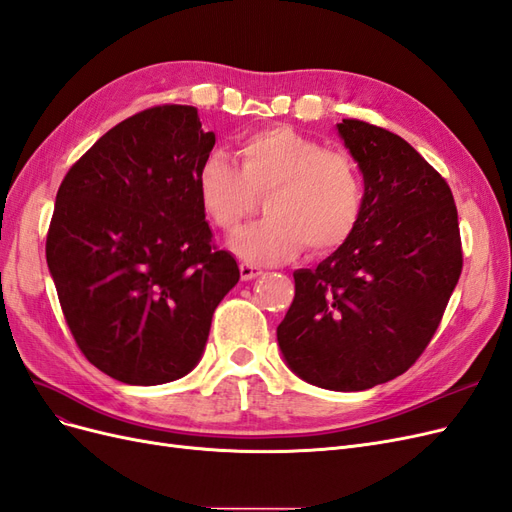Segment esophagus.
<instances>
[{"label":"esophagus","mask_w":512,"mask_h":512,"mask_svg":"<svg viewBox=\"0 0 512 512\" xmlns=\"http://www.w3.org/2000/svg\"><path fill=\"white\" fill-rule=\"evenodd\" d=\"M239 275H241V279H243V281H250V279L260 277V275H262V269L254 267V264L243 262V264H239Z\"/></svg>","instance_id":"34e87169"}]
</instances>
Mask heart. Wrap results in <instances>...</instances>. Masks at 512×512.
I'll list each match as a JSON object with an SVG mask.
<instances>
[{
	"label": "heart",
	"instance_id": "1",
	"mask_svg": "<svg viewBox=\"0 0 512 512\" xmlns=\"http://www.w3.org/2000/svg\"><path fill=\"white\" fill-rule=\"evenodd\" d=\"M241 169L214 150L197 169L205 216L235 233L267 197V218L233 237V252L252 264H277L301 252L328 254L345 245L362 220L364 182L354 158L326 150L292 127H271L239 139Z\"/></svg>",
	"mask_w": 512,
	"mask_h": 512
}]
</instances>
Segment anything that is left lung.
I'll return each mask as SVG.
<instances>
[{
    "instance_id": "8db88e82",
    "label": "left lung",
    "mask_w": 512,
    "mask_h": 512,
    "mask_svg": "<svg viewBox=\"0 0 512 512\" xmlns=\"http://www.w3.org/2000/svg\"><path fill=\"white\" fill-rule=\"evenodd\" d=\"M337 129L364 178L362 220L315 269L294 271L277 343L303 381L360 392L428 347L462 273V239L449 184L409 142L356 118Z\"/></svg>"
}]
</instances>
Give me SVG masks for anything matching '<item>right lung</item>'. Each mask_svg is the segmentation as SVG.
<instances>
[{"label":"right lung","mask_w":512,"mask_h":512,"mask_svg":"<svg viewBox=\"0 0 512 512\" xmlns=\"http://www.w3.org/2000/svg\"><path fill=\"white\" fill-rule=\"evenodd\" d=\"M214 144L197 108L156 105L99 137L59 186L48 269L80 351L116 381L188 375L239 281L197 192Z\"/></svg>","instance_id":"add662e5"}]
</instances>
